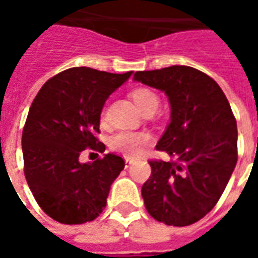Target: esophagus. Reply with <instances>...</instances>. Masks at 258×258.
Here are the masks:
<instances>
[{"label": "esophagus", "mask_w": 258, "mask_h": 258, "mask_svg": "<svg viewBox=\"0 0 258 258\" xmlns=\"http://www.w3.org/2000/svg\"><path fill=\"white\" fill-rule=\"evenodd\" d=\"M133 163H134V160H133L131 157H125V167H130Z\"/></svg>", "instance_id": "esophagus-1"}]
</instances>
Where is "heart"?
I'll return each mask as SVG.
<instances>
[{"label": "heart", "instance_id": "b5f03b06", "mask_svg": "<svg viewBox=\"0 0 258 258\" xmlns=\"http://www.w3.org/2000/svg\"><path fill=\"white\" fill-rule=\"evenodd\" d=\"M130 95L140 110H142L148 105L157 103V96L146 88H137ZM149 142H151V135L146 134V133L121 131V133H117L110 140V148L114 152L124 155V156L137 157L140 156L144 151V148Z\"/></svg>", "mask_w": 258, "mask_h": 258}]
</instances>
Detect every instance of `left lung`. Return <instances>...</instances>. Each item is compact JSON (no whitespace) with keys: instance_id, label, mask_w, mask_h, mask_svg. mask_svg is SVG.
Listing matches in <instances>:
<instances>
[{"instance_id":"obj_1","label":"left lung","mask_w":258,"mask_h":258,"mask_svg":"<svg viewBox=\"0 0 258 258\" xmlns=\"http://www.w3.org/2000/svg\"><path fill=\"white\" fill-rule=\"evenodd\" d=\"M134 80L163 91L171 116L156 145L174 162L152 160L142 186L148 213L185 227L217 205L238 162V128L227 96L207 74L189 66L137 72Z\"/></svg>"}]
</instances>
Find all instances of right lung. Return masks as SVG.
<instances>
[{
    "instance_id": "add662e5",
    "label": "right lung",
    "mask_w": 258,
    "mask_h": 258,
    "mask_svg": "<svg viewBox=\"0 0 258 258\" xmlns=\"http://www.w3.org/2000/svg\"><path fill=\"white\" fill-rule=\"evenodd\" d=\"M131 74L68 69L48 80L31 103L22 134L26 181L55 221L84 224L105 209L124 160L113 153L92 163H80L79 157L87 148L105 152L95 137L102 109Z\"/></svg>"
}]
</instances>
